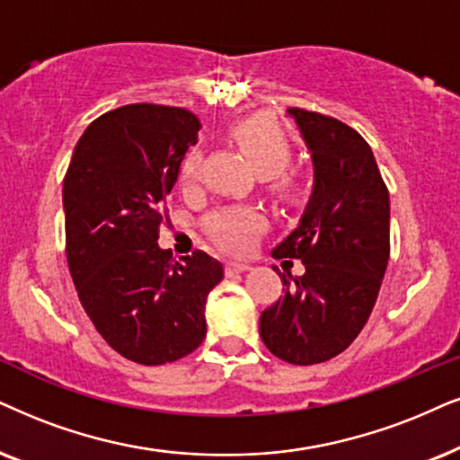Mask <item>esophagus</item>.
<instances>
[{"mask_svg":"<svg viewBox=\"0 0 460 460\" xmlns=\"http://www.w3.org/2000/svg\"><path fill=\"white\" fill-rule=\"evenodd\" d=\"M248 270H250L248 263H237V261H229V263L225 265V271L229 273V276H235V273H243Z\"/></svg>","mask_w":460,"mask_h":460,"instance_id":"obj_1","label":"esophagus"}]
</instances>
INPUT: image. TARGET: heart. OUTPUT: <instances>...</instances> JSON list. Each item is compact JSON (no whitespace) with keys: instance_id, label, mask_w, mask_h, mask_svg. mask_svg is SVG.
I'll list each match as a JSON object with an SVG mask.
<instances>
[{"instance_id":"heart-1","label":"heart","mask_w":460,"mask_h":460,"mask_svg":"<svg viewBox=\"0 0 460 460\" xmlns=\"http://www.w3.org/2000/svg\"><path fill=\"white\" fill-rule=\"evenodd\" d=\"M231 137L261 176H276L284 184L282 172L293 159V142L271 116H248V119L231 127ZM201 163V148H189L182 163H180V184L184 189L195 187L199 182ZM203 226L217 246L226 250V252H243L259 235V231L263 229V217L254 208L229 206L208 214Z\"/></svg>"}]
</instances>
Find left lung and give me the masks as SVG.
Wrapping results in <instances>:
<instances>
[{
  "instance_id": "8db88e82",
  "label": "left lung",
  "mask_w": 460,
  "mask_h": 460,
  "mask_svg": "<svg viewBox=\"0 0 460 460\" xmlns=\"http://www.w3.org/2000/svg\"><path fill=\"white\" fill-rule=\"evenodd\" d=\"M288 114L312 155L314 189L297 229L271 254L299 259L305 273H282V297L261 314L259 333L278 358L316 365L344 352L374 310L391 254V201L360 133L301 108Z\"/></svg>"
}]
</instances>
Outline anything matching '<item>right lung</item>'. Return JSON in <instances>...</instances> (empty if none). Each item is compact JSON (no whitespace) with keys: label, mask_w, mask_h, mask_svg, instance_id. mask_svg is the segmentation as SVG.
<instances>
[{"label":"right lung","mask_w":460,"mask_h":460,"mask_svg":"<svg viewBox=\"0 0 460 460\" xmlns=\"http://www.w3.org/2000/svg\"><path fill=\"white\" fill-rule=\"evenodd\" d=\"M199 129L184 108H116L86 127L63 180L66 252L80 304L110 348L148 367L201 344L208 293L223 280V265L201 250L173 261L156 243Z\"/></svg>","instance_id":"right-lung-1"}]
</instances>
